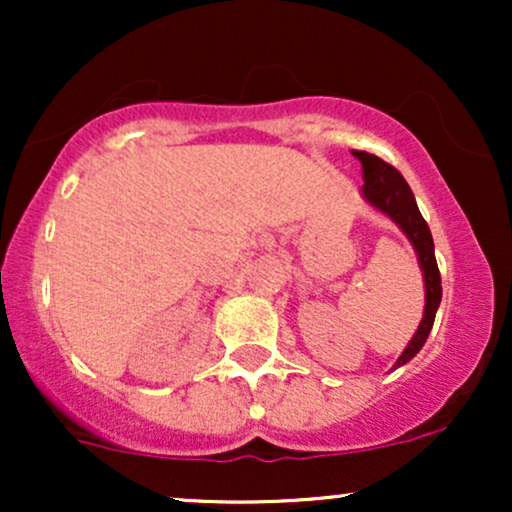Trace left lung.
<instances>
[{
    "label": "left lung",
    "mask_w": 512,
    "mask_h": 512,
    "mask_svg": "<svg viewBox=\"0 0 512 512\" xmlns=\"http://www.w3.org/2000/svg\"><path fill=\"white\" fill-rule=\"evenodd\" d=\"M354 156L363 163V197L368 199L373 207L385 211L392 221L407 233L411 245L416 248L419 255L421 269H424V281H426V308H424V320H421L419 330H416L414 339H411L404 354L397 358V366L411 361L419 354L421 346L426 344L428 332H431L433 320H436V310L440 305V296H443V286H440V272L436 262V252H433V236L428 231V223L421 216L419 207H416V199L407 180L402 178V173L390 163H385L383 158L366 154V151H354Z\"/></svg>",
    "instance_id": "left-lung-1"
}]
</instances>
